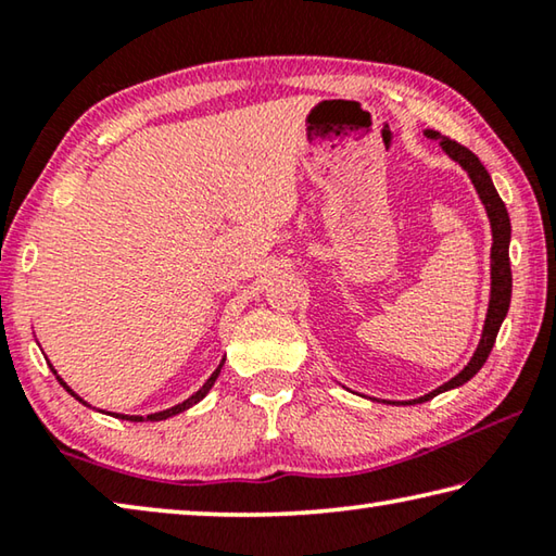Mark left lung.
I'll return each mask as SVG.
<instances>
[{
	"mask_svg": "<svg viewBox=\"0 0 556 556\" xmlns=\"http://www.w3.org/2000/svg\"><path fill=\"white\" fill-rule=\"evenodd\" d=\"M425 135L429 139H437L441 144V149L458 162L460 166L466 168L470 181H473L478 195H481V201L488 211V218H491V228H493V248H491V304H488V316H485V326H483V336H481V343H478L473 357H470V363L466 365L464 370H460L456 378H451L448 382L441 384L434 392L425 394V397L419 400H412V402H427L431 397H437L439 392H446V390H454L460 388V384L468 382L473 375L483 368V363L488 361V355H491L493 345H495V338L497 331H501V324L503 318L507 316V308H510V294H513V271H510V215H507V208L501 195H497L495 186L491 181V174L485 172V166L481 164V159H478L470 149H466L464 144L454 142V139H448L444 135H439L434 129H427Z\"/></svg>",
	"mask_w": 556,
	"mask_h": 556,
	"instance_id": "8db88e82",
	"label": "left lung"
}]
</instances>
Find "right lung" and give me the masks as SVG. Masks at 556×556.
I'll return each mask as SVG.
<instances>
[{
	"label": "right lung",
	"mask_w": 556,
	"mask_h": 556,
	"mask_svg": "<svg viewBox=\"0 0 556 556\" xmlns=\"http://www.w3.org/2000/svg\"><path fill=\"white\" fill-rule=\"evenodd\" d=\"M220 368H223V363L218 365V370H215L213 375H211V378L208 380H205V384H203V388L199 390V392H195V394H191V397H188L186 402H181V404H176V407H172V409H164V412H154V414H147V419L149 421H162V419H166V417H174V414H178V412H184V409H188V407H193V404L195 402H201L203 397H205V394H208V390L213 388V382L215 380H218V375H220ZM59 382L63 384V388L65 390H68L71 394H73V397L75 400H78V402H83L80 397H78V394H75L71 388H68V384H65L61 378H59ZM83 404H88V402H83ZM117 417L119 419H129V421H144V417H129V414H117Z\"/></svg>",
	"instance_id": "add662e5"
}]
</instances>
